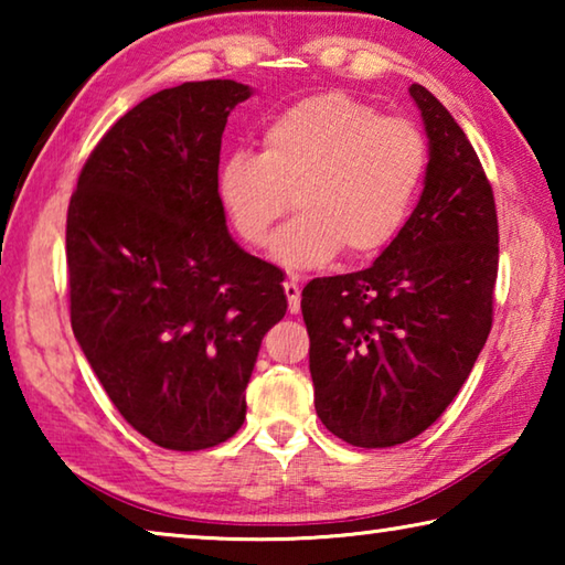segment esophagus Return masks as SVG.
Returning a JSON list of instances; mask_svg holds the SVG:
<instances>
[{"instance_id":"34e87169","label":"esophagus","mask_w":565,"mask_h":565,"mask_svg":"<svg viewBox=\"0 0 565 565\" xmlns=\"http://www.w3.org/2000/svg\"><path fill=\"white\" fill-rule=\"evenodd\" d=\"M284 294H286V299H289V311H291V313H299V311H301V289H299V281H296V279H286V281H284Z\"/></svg>"}]
</instances>
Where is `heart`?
<instances>
[{"label": "heart", "mask_w": 565, "mask_h": 565, "mask_svg": "<svg viewBox=\"0 0 565 565\" xmlns=\"http://www.w3.org/2000/svg\"><path fill=\"white\" fill-rule=\"evenodd\" d=\"M428 147L414 121L381 114L343 92L313 94L266 124L262 154L236 151L216 174V196L252 246L271 242L286 271H309L341 252L371 256L406 224L424 184Z\"/></svg>", "instance_id": "b5f03b06"}]
</instances>
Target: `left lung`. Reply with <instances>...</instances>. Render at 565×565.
Listing matches in <instances>:
<instances>
[{"mask_svg": "<svg viewBox=\"0 0 565 565\" xmlns=\"http://www.w3.org/2000/svg\"><path fill=\"white\" fill-rule=\"evenodd\" d=\"M424 191L363 271L306 284L313 404L321 424L361 448L406 444L461 391L489 339L499 274V216L471 141L420 84Z\"/></svg>", "mask_w": 565, "mask_h": 565, "instance_id": "8db88e82", "label": "left lung"}]
</instances>
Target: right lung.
Segmentation results:
<instances>
[{
    "label": "right lung",
    "instance_id": "1",
    "mask_svg": "<svg viewBox=\"0 0 565 565\" xmlns=\"http://www.w3.org/2000/svg\"><path fill=\"white\" fill-rule=\"evenodd\" d=\"M234 79L184 82L104 134L66 212L72 329L141 436L202 451L246 418L264 333L286 313L279 269L246 254L216 196Z\"/></svg>",
    "mask_w": 565,
    "mask_h": 565
}]
</instances>
